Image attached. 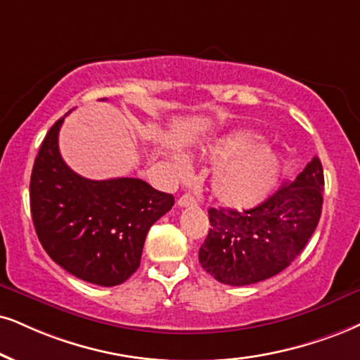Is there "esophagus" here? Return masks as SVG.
<instances>
[{"label":"esophagus","instance_id":"obj_1","mask_svg":"<svg viewBox=\"0 0 360 360\" xmlns=\"http://www.w3.org/2000/svg\"><path fill=\"white\" fill-rule=\"evenodd\" d=\"M176 205H179V207H193V205H197V198H195L193 195L185 193V195H181V197L179 198Z\"/></svg>","mask_w":360,"mask_h":360}]
</instances>
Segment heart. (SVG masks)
Listing matches in <instances>:
<instances>
[{
	"label": "heart",
	"instance_id": "b5f03b06",
	"mask_svg": "<svg viewBox=\"0 0 360 360\" xmlns=\"http://www.w3.org/2000/svg\"><path fill=\"white\" fill-rule=\"evenodd\" d=\"M214 162H227L215 173L212 190L217 200L230 208H250L259 205L272 193L281 172V158L269 146L257 145L252 133L238 131L217 141L207 150ZM179 170L185 168L184 158H175Z\"/></svg>",
	"mask_w": 360,
	"mask_h": 360
}]
</instances>
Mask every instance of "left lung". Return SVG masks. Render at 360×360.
Here are the masks:
<instances>
[{
	"label": "left lung",
	"mask_w": 360,
	"mask_h": 360,
	"mask_svg": "<svg viewBox=\"0 0 360 360\" xmlns=\"http://www.w3.org/2000/svg\"><path fill=\"white\" fill-rule=\"evenodd\" d=\"M323 170L314 157L294 181L250 210L210 208L198 250L202 267L227 285H250L287 269L304 250L322 214Z\"/></svg>",
	"instance_id": "left-lung-1"
}]
</instances>
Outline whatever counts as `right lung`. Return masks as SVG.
Here are the masks:
<instances>
[{"mask_svg": "<svg viewBox=\"0 0 360 360\" xmlns=\"http://www.w3.org/2000/svg\"><path fill=\"white\" fill-rule=\"evenodd\" d=\"M63 120L46 133L31 172L34 230L66 272L96 285H120L140 267L146 233L175 200L140 179L88 180L75 173L58 148Z\"/></svg>", "mask_w": 360, "mask_h": 360, "instance_id": "1", "label": "right lung"}]
</instances>
